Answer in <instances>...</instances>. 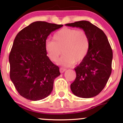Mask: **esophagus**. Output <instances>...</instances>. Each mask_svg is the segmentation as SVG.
Instances as JSON below:
<instances>
[{"mask_svg": "<svg viewBox=\"0 0 123 123\" xmlns=\"http://www.w3.org/2000/svg\"><path fill=\"white\" fill-rule=\"evenodd\" d=\"M60 72L61 73H63L65 71H66V69L63 68H60Z\"/></svg>", "mask_w": 123, "mask_h": 123, "instance_id": "obj_1", "label": "esophagus"}]
</instances>
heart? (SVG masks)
Returning <instances> with one entry per match:
<instances>
[{
  "mask_svg": "<svg viewBox=\"0 0 123 123\" xmlns=\"http://www.w3.org/2000/svg\"><path fill=\"white\" fill-rule=\"evenodd\" d=\"M89 49V38L84 31L68 28L58 31L53 35V41L45 43V50L51 61L57 62L62 51L63 55L58 63L65 66L81 62L88 54Z\"/></svg>",
  "mask_w": 123,
  "mask_h": 123,
  "instance_id": "heart-1",
  "label": "heart"
}]
</instances>
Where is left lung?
Masks as SVG:
<instances>
[{
	"instance_id": "1",
	"label": "left lung",
	"mask_w": 123,
	"mask_h": 123,
	"mask_svg": "<svg viewBox=\"0 0 123 123\" xmlns=\"http://www.w3.org/2000/svg\"><path fill=\"white\" fill-rule=\"evenodd\" d=\"M65 25L82 29L88 35V54L74 69L76 77L70 89L77 97L92 98L102 91L111 74L113 52L111 45L105 33L89 21H77Z\"/></svg>"
}]
</instances>
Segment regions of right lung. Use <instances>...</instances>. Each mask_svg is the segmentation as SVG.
Instances as JSON below:
<instances>
[{"instance_id":"add662e5","label":"right lung","mask_w":123,"mask_h":123,"mask_svg":"<svg viewBox=\"0 0 123 123\" xmlns=\"http://www.w3.org/2000/svg\"><path fill=\"white\" fill-rule=\"evenodd\" d=\"M63 25L36 21L17 35L9 55L10 77L22 97L39 101L53 91L59 67L51 61L45 50L49 35Z\"/></svg>"}]
</instances>
